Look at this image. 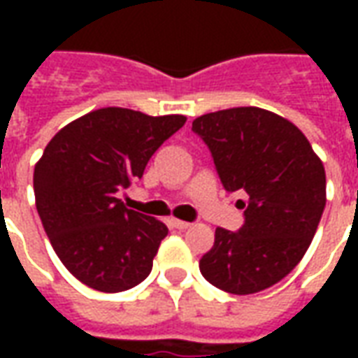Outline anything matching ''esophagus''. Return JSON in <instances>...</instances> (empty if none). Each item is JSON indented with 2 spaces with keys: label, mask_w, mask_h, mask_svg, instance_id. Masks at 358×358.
Listing matches in <instances>:
<instances>
[{
  "label": "esophagus",
  "mask_w": 358,
  "mask_h": 358,
  "mask_svg": "<svg viewBox=\"0 0 358 358\" xmlns=\"http://www.w3.org/2000/svg\"><path fill=\"white\" fill-rule=\"evenodd\" d=\"M171 226L172 228H178V230H186V228H189V222H186V220H176V218H172L171 220Z\"/></svg>",
  "instance_id": "esophagus-1"
}]
</instances>
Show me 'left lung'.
Wrapping results in <instances>:
<instances>
[{
    "label": "left lung",
    "instance_id": "8db88e82",
    "mask_svg": "<svg viewBox=\"0 0 358 358\" xmlns=\"http://www.w3.org/2000/svg\"><path fill=\"white\" fill-rule=\"evenodd\" d=\"M192 130L226 192L243 195L245 218L238 232L217 228L199 270L222 292H263L297 266L315 238L326 205L322 161L297 126L259 107L203 115Z\"/></svg>",
    "mask_w": 358,
    "mask_h": 358
}]
</instances>
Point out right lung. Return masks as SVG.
I'll use <instances>...</instances> for the list:
<instances>
[{
    "instance_id": "obj_1",
    "label": "right lung",
    "mask_w": 358,
    "mask_h": 358,
    "mask_svg": "<svg viewBox=\"0 0 358 358\" xmlns=\"http://www.w3.org/2000/svg\"><path fill=\"white\" fill-rule=\"evenodd\" d=\"M186 122L105 107L59 130L34 169L36 209L66 270L97 292L149 276L169 228L126 209L117 194L141 178L157 149Z\"/></svg>"
}]
</instances>
